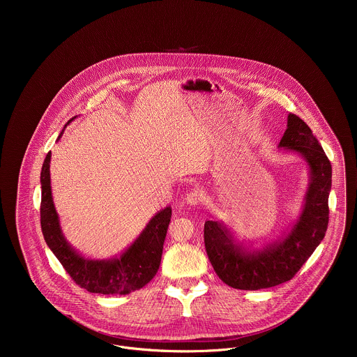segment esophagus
I'll return each instance as SVG.
<instances>
[{
	"mask_svg": "<svg viewBox=\"0 0 357 357\" xmlns=\"http://www.w3.org/2000/svg\"><path fill=\"white\" fill-rule=\"evenodd\" d=\"M204 195L202 191H199V190H192V191H190V192L187 194L185 202L190 204V206H198V204L204 201Z\"/></svg>",
	"mask_w": 357,
	"mask_h": 357,
	"instance_id": "esophagus-1",
	"label": "esophagus"
}]
</instances>
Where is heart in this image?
I'll return each mask as SVG.
<instances>
[{
    "label": "heart",
    "mask_w": 357,
    "mask_h": 357,
    "mask_svg": "<svg viewBox=\"0 0 357 357\" xmlns=\"http://www.w3.org/2000/svg\"><path fill=\"white\" fill-rule=\"evenodd\" d=\"M159 183V178H155V181H153V185H156Z\"/></svg>",
    "instance_id": "b5f03b06"
}]
</instances>
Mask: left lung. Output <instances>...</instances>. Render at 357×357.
Instances as JSON below:
<instances>
[{
  "label": "left lung",
  "mask_w": 357,
  "mask_h": 357,
  "mask_svg": "<svg viewBox=\"0 0 357 357\" xmlns=\"http://www.w3.org/2000/svg\"><path fill=\"white\" fill-rule=\"evenodd\" d=\"M279 151L300 155L307 166V188L300 215L279 239L255 249L238 241L222 221L204 222V248L218 275L239 290H259L289 282L323 241L328 225L331 163L305 122L287 116Z\"/></svg>",
  "instance_id": "8db88e82"
}]
</instances>
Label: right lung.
<instances>
[{
    "mask_svg": "<svg viewBox=\"0 0 357 357\" xmlns=\"http://www.w3.org/2000/svg\"><path fill=\"white\" fill-rule=\"evenodd\" d=\"M74 119L75 116L67 125ZM64 129L59 135L57 142ZM51 158V153H48L41 170V228L48 248L66 272L78 286L98 294L125 296L150 283L160 265L163 242L172 218V207L167 206L155 213L142 234L121 255L107 259L85 257L67 242L61 231L60 218L52 197Z\"/></svg>",
    "mask_w": 357,
    "mask_h": 357,
    "instance_id": "add662e5",
    "label": "right lung"
}]
</instances>
